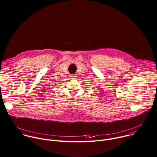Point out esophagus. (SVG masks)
Segmentation results:
<instances>
[{"label": "esophagus", "mask_w": 157, "mask_h": 157, "mask_svg": "<svg viewBox=\"0 0 157 157\" xmlns=\"http://www.w3.org/2000/svg\"><path fill=\"white\" fill-rule=\"evenodd\" d=\"M76 75H71V79H75V78H76Z\"/></svg>", "instance_id": "1"}]
</instances>
